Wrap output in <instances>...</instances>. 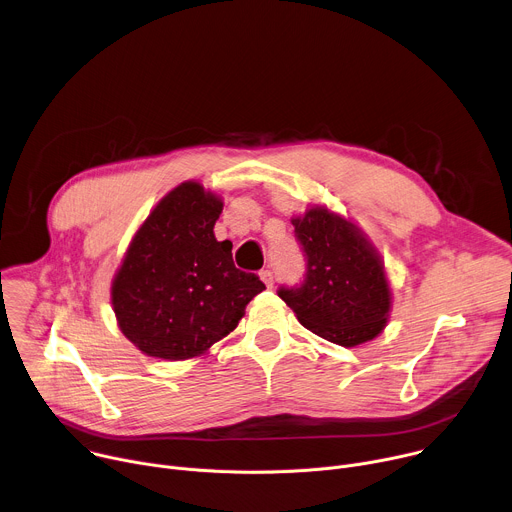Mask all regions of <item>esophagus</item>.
<instances>
[{
  "label": "esophagus",
  "mask_w": 512,
  "mask_h": 512,
  "mask_svg": "<svg viewBox=\"0 0 512 512\" xmlns=\"http://www.w3.org/2000/svg\"><path fill=\"white\" fill-rule=\"evenodd\" d=\"M259 277H261V281H263L267 287H271V285H273V273H271L269 269L261 271V273H259Z\"/></svg>",
  "instance_id": "1"
}]
</instances>
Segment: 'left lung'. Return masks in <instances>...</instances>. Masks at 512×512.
<instances>
[{
    "label": "left lung",
    "instance_id": "left-lung-1",
    "mask_svg": "<svg viewBox=\"0 0 512 512\" xmlns=\"http://www.w3.org/2000/svg\"><path fill=\"white\" fill-rule=\"evenodd\" d=\"M308 257L300 287H281L279 298L304 328L338 346L377 338L389 320L393 291L385 263L350 218L322 204L291 216Z\"/></svg>",
    "mask_w": 512,
    "mask_h": 512
}]
</instances>
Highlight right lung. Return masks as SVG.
<instances>
[{"label":"right lung","instance_id":"add662e5","mask_svg":"<svg viewBox=\"0 0 512 512\" xmlns=\"http://www.w3.org/2000/svg\"><path fill=\"white\" fill-rule=\"evenodd\" d=\"M223 198L188 180L170 190L135 231L111 281L123 336L143 354L188 360L231 334L263 281L235 267L216 241Z\"/></svg>","mask_w":512,"mask_h":512}]
</instances>
